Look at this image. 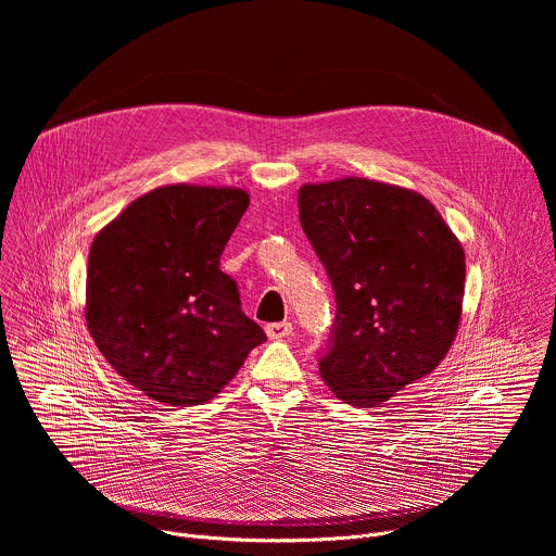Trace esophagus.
<instances>
[{
  "label": "esophagus",
  "mask_w": 556,
  "mask_h": 556,
  "mask_svg": "<svg viewBox=\"0 0 556 556\" xmlns=\"http://www.w3.org/2000/svg\"><path fill=\"white\" fill-rule=\"evenodd\" d=\"M266 334H268V339H286L292 334V324H288V321L270 324V326H266Z\"/></svg>",
  "instance_id": "obj_1"
}]
</instances>
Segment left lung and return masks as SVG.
Here are the masks:
<instances>
[{
	"label": "left lung",
	"instance_id": "obj_1",
	"mask_svg": "<svg viewBox=\"0 0 556 556\" xmlns=\"http://www.w3.org/2000/svg\"><path fill=\"white\" fill-rule=\"evenodd\" d=\"M299 219L337 301L321 378L354 407H382L448 352L464 251L427 198L365 178L301 187Z\"/></svg>",
	"mask_w": 556,
	"mask_h": 556
}]
</instances>
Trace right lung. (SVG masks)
I'll use <instances>...</instances> for the list:
<instances>
[{
	"label": "right lung",
	"mask_w": 556,
	"mask_h": 556,
	"mask_svg": "<svg viewBox=\"0 0 556 556\" xmlns=\"http://www.w3.org/2000/svg\"><path fill=\"white\" fill-rule=\"evenodd\" d=\"M249 208L242 189L172 185L134 200L92 242L86 321L110 365L155 403L211 401L264 330L219 257Z\"/></svg>",
	"instance_id": "add662e5"
}]
</instances>
